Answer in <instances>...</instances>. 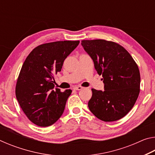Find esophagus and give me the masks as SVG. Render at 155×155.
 <instances>
[{"mask_svg": "<svg viewBox=\"0 0 155 155\" xmlns=\"http://www.w3.org/2000/svg\"><path fill=\"white\" fill-rule=\"evenodd\" d=\"M74 89L75 90H83V87H82V86L78 85V86H76V87H74Z\"/></svg>", "mask_w": 155, "mask_h": 155, "instance_id": "34e87169", "label": "esophagus"}]
</instances>
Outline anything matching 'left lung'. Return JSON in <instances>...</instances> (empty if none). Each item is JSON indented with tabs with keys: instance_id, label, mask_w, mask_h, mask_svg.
<instances>
[{
	"instance_id": "left-lung-1",
	"label": "left lung",
	"mask_w": 155,
	"mask_h": 155,
	"mask_svg": "<svg viewBox=\"0 0 155 155\" xmlns=\"http://www.w3.org/2000/svg\"><path fill=\"white\" fill-rule=\"evenodd\" d=\"M81 45L92 59L98 74L103 76L104 84V91L91 89L89 109L104 122L122 118L134 106L140 94L137 64L124 47L114 41L82 40Z\"/></svg>"
}]
</instances>
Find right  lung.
Listing matches in <instances>:
<instances>
[{
  "instance_id": "obj_1",
  "label": "right lung",
  "mask_w": 155,
  "mask_h": 155,
  "mask_svg": "<svg viewBox=\"0 0 155 155\" xmlns=\"http://www.w3.org/2000/svg\"><path fill=\"white\" fill-rule=\"evenodd\" d=\"M79 41H58L37 46L26 58L18 76L15 96L33 124L48 127L59 119L72 93L54 89V74L61 70L64 60Z\"/></svg>"
}]
</instances>
